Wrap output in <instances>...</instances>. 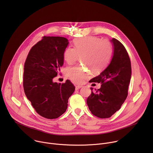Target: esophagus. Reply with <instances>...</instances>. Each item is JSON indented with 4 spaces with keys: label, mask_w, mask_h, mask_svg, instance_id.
Returning a JSON list of instances; mask_svg holds the SVG:
<instances>
[{
    "label": "esophagus",
    "mask_w": 153,
    "mask_h": 153,
    "mask_svg": "<svg viewBox=\"0 0 153 153\" xmlns=\"http://www.w3.org/2000/svg\"><path fill=\"white\" fill-rule=\"evenodd\" d=\"M81 88H82V86H81V85H76V90H77Z\"/></svg>",
    "instance_id": "obj_1"
}]
</instances>
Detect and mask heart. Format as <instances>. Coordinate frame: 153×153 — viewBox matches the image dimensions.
<instances>
[{
    "label": "heart",
    "mask_w": 153,
    "mask_h": 153,
    "mask_svg": "<svg viewBox=\"0 0 153 153\" xmlns=\"http://www.w3.org/2000/svg\"><path fill=\"white\" fill-rule=\"evenodd\" d=\"M74 48L68 47L63 53V58L71 65L81 57L82 62L95 73L103 70L110 63L113 54L111 43L108 40H101L95 36H88L76 39ZM67 76L74 83L81 84L91 76V71L80 65L67 69Z\"/></svg>",
    "instance_id": "heart-1"
}]
</instances>
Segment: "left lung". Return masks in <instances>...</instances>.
I'll list each match as a JSON object with an SVG mask.
<instances>
[{
  "label": "left lung",
  "instance_id": "obj_1",
  "mask_svg": "<svg viewBox=\"0 0 153 153\" xmlns=\"http://www.w3.org/2000/svg\"><path fill=\"white\" fill-rule=\"evenodd\" d=\"M113 54L107 67L91 82L101 83L99 89L91 88L86 103L91 113L97 117H110L120 110L128 96L131 77V66L128 54L122 43L113 38Z\"/></svg>",
  "mask_w": 153,
  "mask_h": 153
}]
</instances>
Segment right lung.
<instances>
[{
	"label": "right lung",
	"instance_id": "1",
	"mask_svg": "<svg viewBox=\"0 0 153 153\" xmlns=\"http://www.w3.org/2000/svg\"><path fill=\"white\" fill-rule=\"evenodd\" d=\"M69 44L63 37H46L30 51L24 65L25 94L41 116L56 119L66 111L75 86L69 80L60 83L53 79L63 65V53Z\"/></svg>",
	"mask_w": 153,
	"mask_h": 153
}]
</instances>
